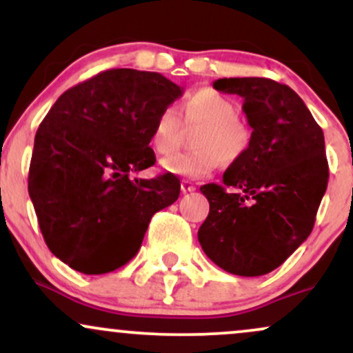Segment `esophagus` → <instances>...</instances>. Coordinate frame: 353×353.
Returning a JSON list of instances; mask_svg holds the SVG:
<instances>
[{
	"label": "esophagus",
	"mask_w": 353,
	"mask_h": 353,
	"mask_svg": "<svg viewBox=\"0 0 353 353\" xmlns=\"http://www.w3.org/2000/svg\"><path fill=\"white\" fill-rule=\"evenodd\" d=\"M181 189H182V192H194V190H196V185H194V182H190V181H188V179H184L181 182Z\"/></svg>",
	"instance_id": "esophagus-1"
}]
</instances>
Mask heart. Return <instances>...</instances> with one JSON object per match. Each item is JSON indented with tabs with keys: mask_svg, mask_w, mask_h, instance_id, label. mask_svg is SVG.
<instances>
[{
	"mask_svg": "<svg viewBox=\"0 0 353 353\" xmlns=\"http://www.w3.org/2000/svg\"><path fill=\"white\" fill-rule=\"evenodd\" d=\"M181 111L185 128H201L194 137L197 149L164 159L165 172L188 179H201L216 171L222 161L234 163L249 149L252 139L249 124L239 117L236 104L216 89H197L182 101ZM149 139L154 151L161 156H168L179 148L182 123L176 108L165 106L157 112Z\"/></svg>",
	"mask_w": 353,
	"mask_h": 353,
	"instance_id": "obj_1",
	"label": "heart"
}]
</instances>
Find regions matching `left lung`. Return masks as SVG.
<instances>
[{
  "mask_svg": "<svg viewBox=\"0 0 353 353\" xmlns=\"http://www.w3.org/2000/svg\"><path fill=\"white\" fill-rule=\"evenodd\" d=\"M214 89L244 99L252 128L244 156L222 184H205L202 250L225 272H272L310 236L329 182L322 128L297 92L267 78H222Z\"/></svg>",
  "mask_w": 353,
  "mask_h": 353,
  "instance_id": "left-lung-1",
  "label": "left lung"
}]
</instances>
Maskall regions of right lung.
<instances>
[{"label": "right lung", "instance_id": "obj_1", "mask_svg": "<svg viewBox=\"0 0 353 353\" xmlns=\"http://www.w3.org/2000/svg\"><path fill=\"white\" fill-rule=\"evenodd\" d=\"M182 91L159 72L108 70L63 92L39 124L28 192L44 242L71 269L128 264L154 214L177 201L174 174L131 181L129 172L156 163L151 125Z\"/></svg>", "mask_w": 353, "mask_h": 353}]
</instances>
